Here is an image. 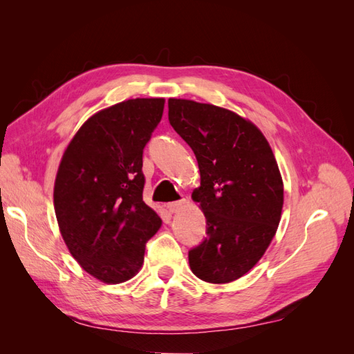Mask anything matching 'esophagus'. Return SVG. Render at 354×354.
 I'll return each instance as SVG.
<instances>
[{"mask_svg": "<svg viewBox=\"0 0 354 354\" xmlns=\"http://www.w3.org/2000/svg\"><path fill=\"white\" fill-rule=\"evenodd\" d=\"M186 203V199H180V201H176V202H169L168 203V209L169 212H177L181 209V207H183Z\"/></svg>", "mask_w": 354, "mask_h": 354, "instance_id": "esophagus-1", "label": "esophagus"}]
</instances>
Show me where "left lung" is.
I'll use <instances>...</instances> for the list:
<instances>
[{
	"mask_svg": "<svg viewBox=\"0 0 354 354\" xmlns=\"http://www.w3.org/2000/svg\"><path fill=\"white\" fill-rule=\"evenodd\" d=\"M168 120L194 151L201 187L192 198L205 214L207 238L189 251L199 279L227 283L259 263L279 226L283 183L261 131L227 109L169 99Z\"/></svg>",
	"mask_w": 354,
	"mask_h": 354,
	"instance_id": "8db88e82",
	"label": "left lung"
}]
</instances>
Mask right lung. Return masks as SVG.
<instances>
[{
  "instance_id": "add662e5",
  "label": "right lung",
  "mask_w": 354,
  "mask_h": 354,
  "mask_svg": "<svg viewBox=\"0 0 354 354\" xmlns=\"http://www.w3.org/2000/svg\"><path fill=\"white\" fill-rule=\"evenodd\" d=\"M164 99H133L93 115L69 143L57 171L55 211L71 254L106 283L138 272L146 242L160 227L143 201V149Z\"/></svg>"
}]
</instances>
